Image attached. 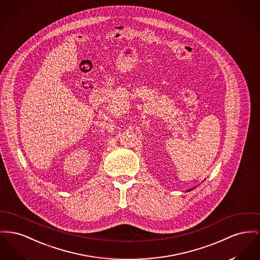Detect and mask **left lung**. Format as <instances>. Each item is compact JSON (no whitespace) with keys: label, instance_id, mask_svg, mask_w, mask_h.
Returning a JSON list of instances; mask_svg holds the SVG:
<instances>
[{"label":"left lung","instance_id":"1","mask_svg":"<svg viewBox=\"0 0 260 260\" xmlns=\"http://www.w3.org/2000/svg\"><path fill=\"white\" fill-rule=\"evenodd\" d=\"M189 190H191V189H189Z\"/></svg>","mask_w":260,"mask_h":260}]
</instances>
